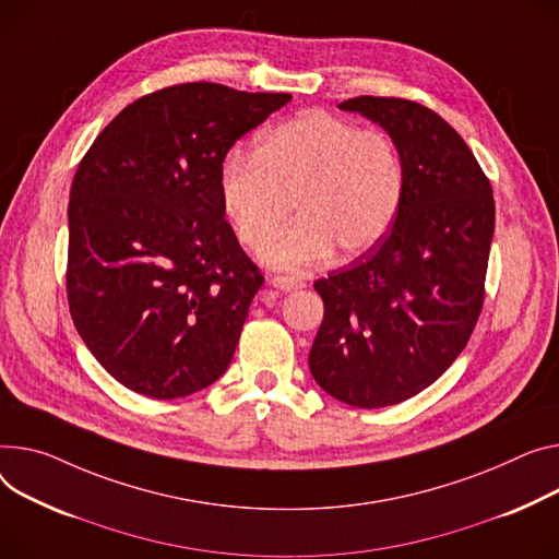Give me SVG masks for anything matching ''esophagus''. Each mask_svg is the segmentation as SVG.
<instances>
[{
	"mask_svg": "<svg viewBox=\"0 0 559 559\" xmlns=\"http://www.w3.org/2000/svg\"><path fill=\"white\" fill-rule=\"evenodd\" d=\"M270 285H274L281 292H289V289H301L306 287V283L301 278H292V276H272Z\"/></svg>",
	"mask_w": 559,
	"mask_h": 559,
	"instance_id": "34e87169",
	"label": "esophagus"
}]
</instances>
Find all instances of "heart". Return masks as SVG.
Returning a JSON list of instances; mask_svg holds the SVG:
<instances>
[{
    "label": "heart",
    "mask_w": 559,
    "mask_h": 559,
    "mask_svg": "<svg viewBox=\"0 0 559 559\" xmlns=\"http://www.w3.org/2000/svg\"><path fill=\"white\" fill-rule=\"evenodd\" d=\"M404 162L382 130L308 109L260 134L253 155L234 153L219 168V198L238 240L263 249L281 270H306L334 247L359 255L376 247L395 222L404 200Z\"/></svg>",
    "instance_id": "b5f03b06"
}]
</instances>
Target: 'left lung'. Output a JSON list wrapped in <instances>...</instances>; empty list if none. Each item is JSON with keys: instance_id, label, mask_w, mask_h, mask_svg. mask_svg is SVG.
<instances>
[{"instance_id": "8db88e82", "label": "left lung", "mask_w": 559, "mask_h": 559, "mask_svg": "<svg viewBox=\"0 0 559 559\" xmlns=\"http://www.w3.org/2000/svg\"><path fill=\"white\" fill-rule=\"evenodd\" d=\"M340 107L393 136L406 186L391 231L314 281L325 312L310 370L340 402L380 408L431 386L467 346L486 301L495 198L463 136L433 109L395 96Z\"/></svg>"}]
</instances>
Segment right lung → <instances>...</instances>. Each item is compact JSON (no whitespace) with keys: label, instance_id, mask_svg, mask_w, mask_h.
<instances>
[{"label":"right lung","instance_id":"1","mask_svg":"<svg viewBox=\"0 0 559 559\" xmlns=\"http://www.w3.org/2000/svg\"><path fill=\"white\" fill-rule=\"evenodd\" d=\"M289 98L170 85L119 111L81 159L69 200V312L130 391L175 400L229 368L265 278L225 219L219 168Z\"/></svg>","mask_w":559,"mask_h":559}]
</instances>
